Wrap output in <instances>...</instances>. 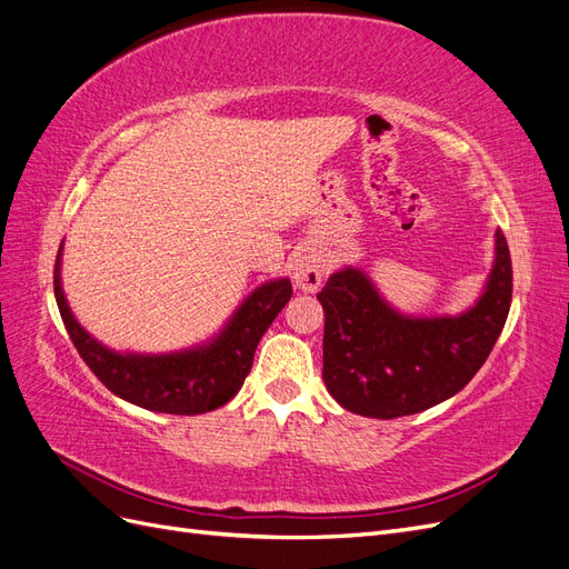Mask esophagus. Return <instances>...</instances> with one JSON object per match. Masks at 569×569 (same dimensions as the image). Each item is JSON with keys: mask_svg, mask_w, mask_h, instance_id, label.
<instances>
[{"mask_svg": "<svg viewBox=\"0 0 569 569\" xmlns=\"http://www.w3.org/2000/svg\"><path fill=\"white\" fill-rule=\"evenodd\" d=\"M291 270H295V272H291V274H295V284L301 291H318V287L322 282V261L318 256L301 253Z\"/></svg>", "mask_w": 569, "mask_h": 569, "instance_id": "esophagus-1", "label": "esophagus"}]
</instances>
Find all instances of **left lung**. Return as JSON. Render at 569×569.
I'll use <instances>...</instances> for the list:
<instances>
[{"instance_id":"8db88e82","label":"left lung","mask_w":569,"mask_h":569,"mask_svg":"<svg viewBox=\"0 0 569 569\" xmlns=\"http://www.w3.org/2000/svg\"><path fill=\"white\" fill-rule=\"evenodd\" d=\"M512 299L508 242L496 230L493 268L460 316L412 318L391 308L358 268L332 272L325 311L322 380L341 408L391 420L451 399L485 366Z\"/></svg>"}]
</instances>
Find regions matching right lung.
Masks as SVG:
<instances>
[{
    "label": "right lung",
    "instance_id": "right-lung-1",
    "mask_svg": "<svg viewBox=\"0 0 569 569\" xmlns=\"http://www.w3.org/2000/svg\"><path fill=\"white\" fill-rule=\"evenodd\" d=\"M54 297L68 337L109 391L153 412L199 416L226 406L242 389L258 341L291 299V282L282 278L253 289L209 343L161 356L116 353L84 332L61 289V249L54 268Z\"/></svg>",
    "mask_w": 569,
    "mask_h": 569
}]
</instances>
